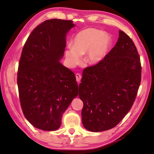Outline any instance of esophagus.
<instances>
[{
    "instance_id": "1",
    "label": "esophagus",
    "mask_w": 154,
    "mask_h": 154,
    "mask_svg": "<svg viewBox=\"0 0 154 154\" xmlns=\"http://www.w3.org/2000/svg\"><path fill=\"white\" fill-rule=\"evenodd\" d=\"M75 77H76V80H77V82L79 83V82H80V80H81V78H82L81 75H80V74H76Z\"/></svg>"
}]
</instances>
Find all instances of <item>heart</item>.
<instances>
[{
	"label": "heart",
	"instance_id": "obj_1",
	"mask_svg": "<svg viewBox=\"0 0 154 154\" xmlns=\"http://www.w3.org/2000/svg\"><path fill=\"white\" fill-rule=\"evenodd\" d=\"M69 45L66 51V57L71 66L78 64L81 55L87 52L85 60L90 64L101 62L109 51L111 44V37L107 33L95 28H88L79 32Z\"/></svg>",
	"mask_w": 154,
	"mask_h": 154
}]
</instances>
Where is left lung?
Segmentation results:
<instances>
[{
	"instance_id": "obj_1",
	"label": "left lung",
	"mask_w": 154,
	"mask_h": 154,
	"mask_svg": "<svg viewBox=\"0 0 154 154\" xmlns=\"http://www.w3.org/2000/svg\"><path fill=\"white\" fill-rule=\"evenodd\" d=\"M141 72L134 42L119 30L116 45L103 60L83 70L79 96L84 103L82 120L87 130L107 131L123 119L135 100Z\"/></svg>"
}]
</instances>
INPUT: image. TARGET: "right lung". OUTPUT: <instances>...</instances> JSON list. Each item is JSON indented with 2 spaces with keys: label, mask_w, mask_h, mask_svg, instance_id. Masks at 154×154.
<instances>
[{
  "label": "right lung",
  "mask_w": 154,
  "mask_h": 154,
  "mask_svg": "<svg viewBox=\"0 0 154 154\" xmlns=\"http://www.w3.org/2000/svg\"><path fill=\"white\" fill-rule=\"evenodd\" d=\"M72 20H47L31 32L22 48L17 85L23 114L35 127L56 131L63 113L78 95L74 73L63 66L66 34Z\"/></svg>",
  "instance_id": "obj_1"
}]
</instances>
